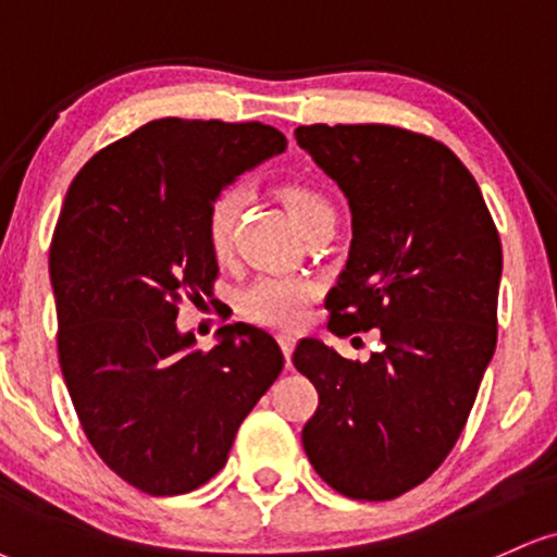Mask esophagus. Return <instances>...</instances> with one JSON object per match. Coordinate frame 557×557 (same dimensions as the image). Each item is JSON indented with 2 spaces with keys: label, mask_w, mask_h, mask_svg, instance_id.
<instances>
[{
  "label": "esophagus",
  "mask_w": 557,
  "mask_h": 557,
  "mask_svg": "<svg viewBox=\"0 0 557 557\" xmlns=\"http://www.w3.org/2000/svg\"><path fill=\"white\" fill-rule=\"evenodd\" d=\"M278 346H281V351H284L286 363H292V354H294V346H297V338H294V335L281 333L278 335Z\"/></svg>",
  "instance_id": "esophagus-1"
}]
</instances>
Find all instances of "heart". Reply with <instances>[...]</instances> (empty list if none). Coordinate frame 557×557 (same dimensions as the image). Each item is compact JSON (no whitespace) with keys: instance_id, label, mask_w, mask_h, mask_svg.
<instances>
[{"instance_id":"obj_1","label":"heart","mask_w":557,"mask_h":557,"mask_svg":"<svg viewBox=\"0 0 557 557\" xmlns=\"http://www.w3.org/2000/svg\"><path fill=\"white\" fill-rule=\"evenodd\" d=\"M281 201H284L286 211H289L301 230L327 222V219H335L333 203L320 190H314L312 185L286 183L281 188ZM243 203V185H226V188H222L211 198L209 209H206L203 232L206 243H209L216 256H222L226 247H230L232 230H235ZM314 297H318V284L314 281L305 276L268 273V276L256 278L239 292V310H243L245 318L258 322V325L294 327L305 320Z\"/></svg>"}]
</instances>
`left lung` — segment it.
<instances>
[{"label":"left lung","mask_w":557,"mask_h":557,"mask_svg":"<svg viewBox=\"0 0 557 557\" xmlns=\"http://www.w3.org/2000/svg\"><path fill=\"white\" fill-rule=\"evenodd\" d=\"M294 136L354 216L327 331L376 327L382 343L363 363L297 343L294 367L320 395L301 444L333 491L393 500L434 475L468 423L496 351L500 237L475 177L431 136L384 123Z\"/></svg>","instance_id":"8db88e82"}]
</instances>
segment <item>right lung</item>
Returning a JSON list of instances; mask_svg holds the SVG:
<instances>
[{"label":"right lung","mask_w":557,"mask_h":557,"mask_svg":"<svg viewBox=\"0 0 557 557\" xmlns=\"http://www.w3.org/2000/svg\"><path fill=\"white\" fill-rule=\"evenodd\" d=\"M286 149L260 121L160 119L87 160L51 239L59 363L102 462L149 496L196 491L224 468L239 423L284 369L265 331L224 325L209 351L177 333L211 297V198Z\"/></svg>","instance_id":"add662e5"}]
</instances>
